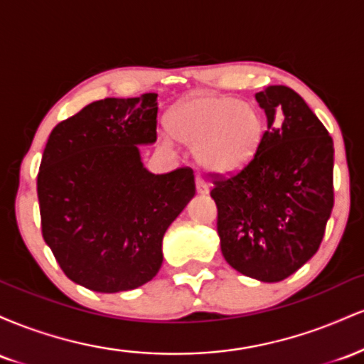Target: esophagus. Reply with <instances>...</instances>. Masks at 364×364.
<instances>
[{"label":"esophagus","instance_id":"1","mask_svg":"<svg viewBox=\"0 0 364 364\" xmlns=\"http://www.w3.org/2000/svg\"><path fill=\"white\" fill-rule=\"evenodd\" d=\"M195 186H196V193L198 195H207L208 193V185L203 181L202 178L195 179Z\"/></svg>","mask_w":364,"mask_h":364}]
</instances>
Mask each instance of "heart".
<instances>
[{
  "mask_svg": "<svg viewBox=\"0 0 364 364\" xmlns=\"http://www.w3.org/2000/svg\"><path fill=\"white\" fill-rule=\"evenodd\" d=\"M168 129L178 141L195 147L200 168L228 176L253 161L265 127L253 104L229 95H195L169 111Z\"/></svg>",
  "mask_w": 364,
  "mask_h": 364,
  "instance_id": "heart-1",
  "label": "heart"
}]
</instances>
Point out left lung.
Instances as JSON below:
<instances>
[{
    "label": "left lung",
    "mask_w": 364,
    "mask_h": 364,
    "mask_svg": "<svg viewBox=\"0 0 364 364\" xmlns=\"http://www.w3.org/2000/svg\"><path fill=\"white\" fill-rule=\"evenodd\" d=\"M255 99L267 116L260 147L243 171L214 181L210 196L225 262L246 277L279 282L321 243L333 207V141L289 87L270 85Z\"/></svg>",
    "instance_id": "8db88e82"
}]
</instances>
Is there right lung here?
Returning a JSON list of instances; mask_svg holds the SVG:
<instances>
[{
    "label": "right lung",
    "instance_id": "add662e5",
    "mask_svg": "<svg viewBox=\"0 0 364 364\" xmlns=\"http://www.w3.org/2000/svg\"><path fill=\"white\" fill-rule=\"evenodd\" d=\"M157 94L107 97L56 124L39 174L41 225L63 272L95 292L144 286L162 237L195 196L190 168L152 174L140 145L157 140Z\"/></svg>",
    "mask_w": 364,
    "mask_h": 364
}]
</instances>
